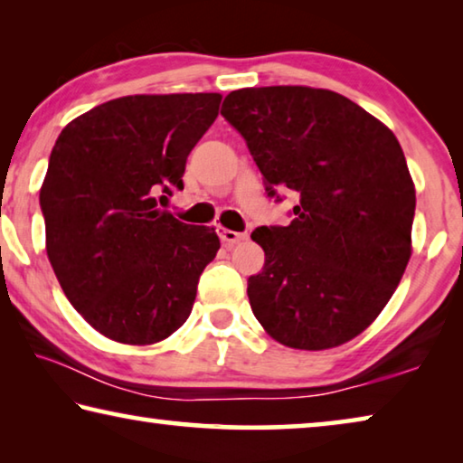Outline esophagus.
Wrapping results in <instances>:
<instances>
[{"label":"esophagus","instance_id":"1","mask_svg":"<svg viewBox=\"0 0 463 463\" xmlns=\"http://www.w3.org/2000/svg\"><path fill=\"white\" fill-rule=\"evenodd\" d=\"M218 237H221V241L224 242L226 247H234V245H239L241 241H245L247 239V234L245 232H237V231H229V229H218Z\"/></svg>","mask_w":463,"mask_h":463}]
</instances>
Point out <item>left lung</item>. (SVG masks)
Wrapping results in <instances>:
<instances>
[{"mask_svg": "<svg viewBox=\"0 0 463 463\" xmlns=\"http://www.w3.org/2000/svg\"><path fill=\"white\" fill-rule=\"evenodd\" d=\"M224 120L245 138L265 192L292 190L288 226H260L255 318L294 349H328L372 325L411 260L417 198L392 130L341 93L300 85L231 91Z\"/></svg>", "mask_w": 463, "mask_h": 463, "instance_id": "left-lung-1", "label": "left lung"}]
</instances>
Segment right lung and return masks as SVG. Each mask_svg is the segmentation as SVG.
I'll use <instances>...</instances> for the list:
<instances>
[{"instance_id": "add662e5", "label": "right lung", "mask_w": 463, "mask_h": 463, "mask_svg": "<svg viewBox=\"0 0 463 463\" xmlns=\"http://www.w3.org/2000/svg\"><path fill=\"white\" fill-rule=\"evenodd\" d=\"M221 93L127 96L69 122L41 187L46 253L73 308L108 339L151 345L190 317L221 249L210 226L159 208L184 190L185 161Z\"/></svg>"}]
</instances>
